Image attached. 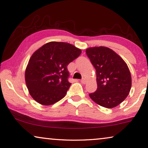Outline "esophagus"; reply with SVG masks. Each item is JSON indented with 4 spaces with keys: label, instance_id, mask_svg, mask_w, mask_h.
<instances>
[{
    "label": "esophagus",
    "instance_id": "34e87169",
    "mask_svg": "<svg viewBox=\"0 0 148 148\" xmlns=\"http://www.w3.org/2000/svg\"><path fill=\"white\" fill-rule=\"evenodd\" d=\"M81 82L83 84H85L86 83H87V80H86L85 79H82L81 80Z\"/></svg>",
    "mask_w": 148,
    "mask_h": 148
}]
</instances>
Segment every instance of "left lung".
<instances>
[{"label":"left lung","instance_id":"obj_1","mask_svg":"<svg viewBox=\"0 0 148 148\" xmlns=\"http://www.w3.org/2000/svg\"><path fill=\"white\" fill-rule=\"evenodd\" d=\"M86 53L97 72V89L89 97L103 107H116L128 97L131 89L128 65L121 57L106 47H89Z\"/></svg>","mask_w":148,"mask_h":148}]
</instances>
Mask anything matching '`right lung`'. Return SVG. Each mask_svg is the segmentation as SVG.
Here are the masks:
<instances>
[{"mask_svg": "<svg viewBox=\"0 0 148 148\" xmlns=\"http://www.w3.org/2000/svg\"><path fill=\"white\" fill-rule=\"evenodd\" d=\"M81 50L68 43L51 42L36 50L29 59L25 81L32 97L42 105L62 99L71 83L67 65L81 55Z\"/></svg>", "mask_w": 148, "mask_h": 148, "instance_id": "add662e5", "label": "right lung"}]
</instances>
